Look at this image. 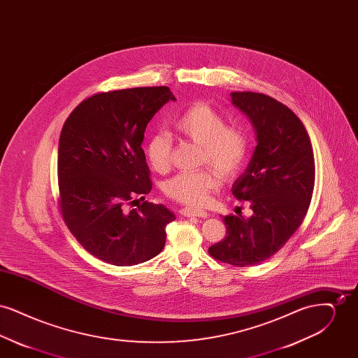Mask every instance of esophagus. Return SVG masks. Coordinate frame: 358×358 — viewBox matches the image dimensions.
Listing matches in <instances>:
<instances>
[{"mask_svg":"<svg viewBox=\"0 0 358 358\" xmlns=\"http://www.w3.org/2000/svg\"><path fill=\"white\" fill-rule=\"evenodd\" d=\"M181 215L185 217H208V213L201 209H194V208H182L181 209Z\"/></svg>","mask_w":358,"mask_h":358,"instance_id":"34e87169","label":"esophagus"}]
</instances>
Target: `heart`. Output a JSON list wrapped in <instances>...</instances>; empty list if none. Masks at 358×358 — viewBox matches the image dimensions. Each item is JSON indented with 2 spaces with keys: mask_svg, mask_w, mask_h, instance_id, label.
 Instances as JSON below:
<instances>
[{
  "mask_svg": "<svg viewBox=\"0 0 358 358\" xmlns=\"http://www.w3.org/2000/svg\"><path fill=\"white\" fill-rule=\"evenodd\" d=\"M173 129L180 136L201 146L200 162L212 169L178 173L165 184L166 196L178 203L199 206L204 204L212 190L219 187L220 177L231 178L243 168L250 141L238 124L225 126L222 114L206 103L189 106L174 122ZM171 139L165 133H155L146 142L145 153L154 171L165 173L171 164Z\"/></svg>",
  "mask_w": 358,
  "mask_h": 358,
  "instance_id": "1",
  "label": "heart"
}]
</instances>
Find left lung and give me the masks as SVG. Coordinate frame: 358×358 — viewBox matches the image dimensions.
Returning <instances> with one entry per match:
<instances>
[{
    "mask_svg": "<svg viewBox=\"0 0 358 358\" xmlns=\"http://www.w3.org/2000/svg\"><path fill=\"white\" fill-rule=\"evenodd\" d=\"M251 120L255 152L232 194L248 201L252 216H224L227 236L209 247L216 260L236 267L259 264L276 254L305 220L313 197L315 162L310 136L287 106L257 92H231Z\"/></svg>",
    "mask_w": 358,
    "mask_h": 358,
    "instance_id": "1",
    "label": "left lung"
}]
</instances>
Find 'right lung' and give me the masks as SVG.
Listing matches in <instances>:
<instances>
[{
  "instance_id": "add662e5",
  "label": "right lung",
  "mask_w": 358,
  "mask_h": 358,
  "mask_svg": "<svg viewBox=\"0 0 358 358\" xmlns=\"http://www.w3.org/2000/svg\"><path fill=\"white\" fill-rule=\"evenodd\" d=\"M169 101V87L99 92L69 115L59 139L60 212L71 234L91 255L114 266H134L158 255L166 225L165 205L143 201L150 171L142 142L148 123Z\"/></svg>"
}]
</instances>
